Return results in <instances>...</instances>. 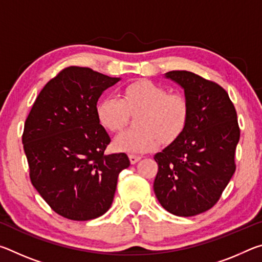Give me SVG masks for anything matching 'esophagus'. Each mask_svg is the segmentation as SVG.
I'll use <instances>...</instances> for the list:
<instances>
[{"instance_id":"1","label":"esophagus","mask_w":262,"mask_h":262,"mask_svg":"<svg viewBox=\"0 0 262 262\" xmlns=\"http://www.w3.org/2000/svg\"><path fill=\"white\" fill-rule=\"evenodd\" d=\"M142 157L140 156V155H133V154H130L129 155V159H130V163L132 164H135V163H137L140 161Z\"/></svg>"}]
</instances>
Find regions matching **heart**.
I'll list each match as a JSON object with an SVG mask.
<instances>
[{
    "instance_id": "obj_1",
    "label": "heart",
    "mask_w": 262,
    "mask_h": 262,
    "mask_svg": "<svg viewBox=\"0 0 262 262\" xmlns=\"http://www.w3.org/2000/svg\"><path fill=\"white\" fill-rule=\"evenodd\" d=\"M137 126L121 133L115 147L122 151L145 152L158 147L159 142L170 143L179 137L187 125L188 101L180 94L150 81H137L123 88L122 98L106 96L97 104L99 122L111 132H120L130 113L140 112Z\"/></svg>"
}]
</instances>
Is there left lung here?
<instances>
[{"label":"left lung","mask_w":262,"mask_h":262,"mask_svg":"<svg viewBox=\"0 0 262 262\" xmlns=\"http://www.w3.org/2000/svg\"><path fill=\"white\" fill-rule=\"evenodd\" d=\"M165 77L184 89L189 115L179 137L154 156L158 164L154 190L168 212L195 216L216 205L236 171L237 112L228 92L215 82L186 70L168 72Z\"/></svg>","instance_id":"obj_1"}]
</instances>
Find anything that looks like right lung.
<instances>
[{
    "label": "right lung",
    "mask_w": 262,
    "mask_h": 262,
    "mask_svg": "<svg viewBox=\"0 0 262 262\" xmlns=\"http://www.w3.org/2000/svg\"><path fill=\"white\" fill-rule=\"evenodd\" d=\"M120 81L85 67L52 78L25 120L23 141L33 187L56 214L73 221L104 215L118 177L130 165L125 152L105 155L111 139L97 117V101Z\"/></svg>",
    "instance_id": "obj_1"
}]
</instances>
